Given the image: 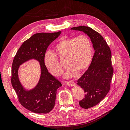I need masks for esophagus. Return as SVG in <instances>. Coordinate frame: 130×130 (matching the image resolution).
Masks as SVG:
<instances>
[{"label":"esophagus","mask_w":130,"mask_h":130,"mask_svg":"<svg viewBox=\"0 0 130 130\" xmlns=\"http://www.w3.org/2000/svg\"><path fill=\"white\" fill-rule=\"evenodd\" d=\"M65 84L69 86H73L75 85L74 82L73 81H65Z\"/></svg>","instance_id":"obj_1"}]
</instances>
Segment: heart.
<instances>
[{
	"label": "heart",
	"mask_w": 130,
	"mask_h": 130,
	"mask_svg": "<svg viewBox=\"0 0 130 130\" xmlns=\"http://www.w3.org/2000/svg\"><path fill=\"white\" fill-rule=\"evenodd\" d=\"M55 54L47 51L44 55V64L52 75H60L64 68L60 64L58 57L66 59L69 67L65 77L74 76L77 72L83 73L87 70L92 61L93 47L89 38L84 35L64 38L55 47Z\"/></svg>",
	"instance_id": "heart-1"
}]
</instances>
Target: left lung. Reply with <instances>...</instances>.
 I'll return each instance as SVG.
<instances>
[{
  "instance_id": "left-lung-1",
  "label": "left lung",
  "mask_w": 130,
  "mask_h": 130,
  "mask_svg": "<svg viewBox=\"0 0 130 130\" xmlns=\"http://www.w3.org/2000/svg\"><path fill=\"white\" fill-rule=\"evenodd\" d=\"M83 31L90 38L95 50L92 61L88 70L78 80L77 84L85 93L79 105L88 109L99 103L110 90L113 69L111 63V52L103 36L87 26L72 28Z\"/></svg>"
}]
</instances>
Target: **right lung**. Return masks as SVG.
<instances>
[{
	"label": "right lung",
	"instance_id": "obj_1",
	"mask_svg": "<svg viewBox=\"0 0 130 130\" xmlns=\"http://www.w3.org/2000/svg\"><path fill=\"white\" fill-rule=\"evenodd\" d=\"M61 32H40L33 35L22 43L13 60L11 81L19 102L23 107L34 113L50 112L55 106L57 90L62 86L58 80L49 73L44 60L47 47ZM32 58L40 61L41 75L36 88L26 91L18 80L17 70L23 62Z\"/></svg>",
	"mask_w": 130,
	"mask_h": 130
}]
</instances>
